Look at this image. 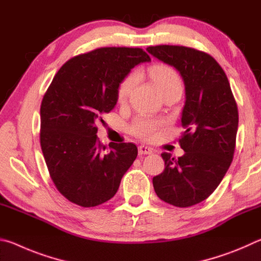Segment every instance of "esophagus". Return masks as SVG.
<instances>
[{
  "mask_svg": "<svg viewBox=\"0 0 261 261\" xmlns=\"http://www.w3.org/2000/svg\"><path fill=\"white\" fill-rule=\"evenodd\" d=\"M138 152L140 155H146V154L152 153V148L148 146H145V145H140V146L138 147Z\"/></svg>",
  "mask_w": 261,
  "mask_h": 261,
  "instance_id": "1",
  "label": "esophagus"
}]
</instances>
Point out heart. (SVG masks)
<instances>
[{
    "label": "heart",
    "mask_w": 261,
    "mask_h": 261,
    "mask_svg": "<svg viewBox=\"0 0 261 261\" xmlns=\"http://www.w3.org/2000/svg\"><path fill=\"white\" fill-rule=\"evenodd\" d=\"M149 76H151L152 81L155 84L160 93L173 87H182V81H180L178 72L169 65H153L149 69ZM135 82L136 77L134 74L125 77L121 82L117 88L118 102L122 103L127 99L130 92L132 91V87L135 85ZM163 125H165V122L162 121L149 120V118H137L131 126V131L143 139H153L159 134V131L162 129Z\"/></svg>",
    "instance_id": "heart-1"
}]
</instances>
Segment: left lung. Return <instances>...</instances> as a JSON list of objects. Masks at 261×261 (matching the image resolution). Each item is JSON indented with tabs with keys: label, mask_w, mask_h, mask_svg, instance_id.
<instances>
[{
	"label": "left lung",
	"mask_w": 261,
	"mask_h": 261,
	"mask_svg": "<svg viewBox=\"0 0 261 261\" xmlns=\"http://www.w3.org/2000/svg\"><path fill=\"white\" fill-rule=\"evenodd\" d=\"M149 54L179 71L185 105L179 139L184 155L162 153L165 170L153 177L161 200L190 207L208 198L219 187L233 158L238 109L223 69L211 55L194 48L160 45Z\"/></svg>",
	"instance_id": "left-lung-1"
}]
</instances>
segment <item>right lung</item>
Listing matches in <instances>:
<instances>
[{"label": "right lung", "instance_id": "add662e5", "mask_svg": "<svg viewBox=\"0 0 261 261\" xmlns=\"http://www.w3.org/2000/svg\"><path fill=\"white\" fill-rule=\"evenodd\" d=\"M151 57L141 48L103 47L70 59L43 95L40 145L62 196L82 207L115 196L138 149L132 143H100L96 124L117 102V88L132 68Z\"/></svg>", "mask_w": 261, "mask_h": 261}]
</instances>
